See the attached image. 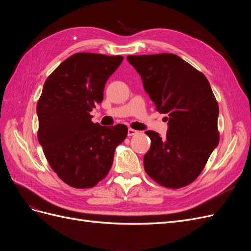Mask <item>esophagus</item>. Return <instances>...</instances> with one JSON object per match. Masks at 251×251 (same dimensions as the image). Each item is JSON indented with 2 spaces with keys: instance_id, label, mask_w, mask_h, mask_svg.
Wrapping results in <instances>:
<instances>
[{
  "instance_id": "obj_1",
  "label": "esophagus",
  "mask_w": 251,
  "mask_h": 251,
  "mask_svg": "<svg viewBox=\"0 0 251 251\" xmlns=\"http://www.w3.org/2000/svg\"><path fill=\"white\" fill-rule=\"evenodd\" d=\"M136 134H138V131L134 130V128H128V130H127V135L128 136H134Z\"/></svg>"
}]
</instances>
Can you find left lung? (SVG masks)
Masks as SVG:
<instances>
[{
  "instance_id": "1",
  "label": "left lung",
  "mask_w": 251,
  "mask_h": 251,
  "mask_svg": "<svg viewBox=\"0 0 251 251\" xmlns=\"http://www.w3.org/2000/svg\"><path fill=\"white\" fill-rule=\"evenodd\" d=\"M159 113L166 114L165 138L147 131L151 148L143 157L147 174L158 184L181 188L198 178L218 146L219 105L205 75L178 55H128Z\"/></svg>"
}]
</instances>
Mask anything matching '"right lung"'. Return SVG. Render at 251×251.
Here are the masks:
<instances>
[{
	"label": "right lung",
	"instance_id": "right-lung-1",
	"mask_svg": "<svg viewBox=\"0 0 251 251\" xmlns=\"http://www.w3.org/2000/svg\"><path fill=\"white\" fill-rule=\"evenodd\" d=\"M123 60L121 55L75 53L44 83L36 104L37 139L51 169L69 186H95L110 172L114 151L126 138V126H102L90 115Z\"/></svg>",
	"mask_w": 251,
	"mask_h": 251
}]
</instances>
